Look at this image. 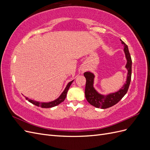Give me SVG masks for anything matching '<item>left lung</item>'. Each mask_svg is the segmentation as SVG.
<instances>
[{
  "label": "left lung",
  "mask_w": 150,
  "mask_h": 150,
  "mask_svg": "<svg viewBox=\"0 0 150 150\" xmlns=\"http://www.w3.org/2000/svg\"><path fill=\"white\" fill-rule=\"evenodd\" d=\"M121 40V39H120ZM121 43L124 45V51L125 53L127 63L126 65V69H128V76L126 83L122 86L121 89L117 92L111 93L107 96H104L99 94L93 87L94 76L90 72H85L84 76L86 79V88H85V96L88 102L96 108L102 109H106L115 105L121 99L124 97L128 91L131 78V67H132V60L130 56L128 46L121 40Z\"/></svg>",
  "instance_id": "8db88e82"
}]
</instances>
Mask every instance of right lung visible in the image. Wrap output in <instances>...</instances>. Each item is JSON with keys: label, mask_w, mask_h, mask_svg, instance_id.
<instances>
[{"label": "right lung", "mask_w": 150, "mask_h": 150, "mask_svg": "<svg viewBox=\"0 0 150 150\" xmlns=\"http://www.w3.org/2000/svg\"><path fill=\"white\" fill-rule=\"evenodd\" d=\"M72 82H73V81H71V82L68 83V84L66 86V88H65L63 93L61 94V96L59 97L57 99H56V100H54L53 101L49 102V103H39L38 101H35L32 100V99H30L28 98H25L27 100H28V101H29L32 104H34V105L37 106H40V107L43 108H52L54 106H56L64 101V99L66 97L67 93L68 91V89H69L70 86Z\"/></svg>", "instance_id": "obj_1"}]
</instances>
